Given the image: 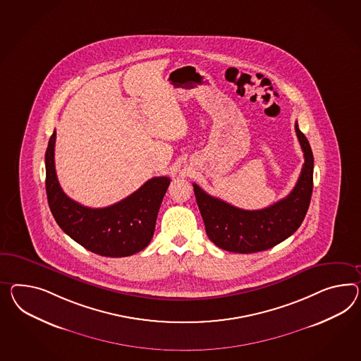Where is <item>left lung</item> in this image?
<instances>
[{"mask_svg": "<svg viewBox=\"0 0 361 361\" xmlns=\"http://www.w3.org/2000/svg\"><path fill=\"white\" fill-rule=\"evenodd\" d=\"M295 130L305 162L295 188L278 203L258 211H246L192 185L207 235L220 249L240 254L264 251L287 240L304 221L313 192L314 158L297 121Z\"/></svg>", "mask_w": 361, "mask_h": 361, "instance_id": "obj_1", "label": "left lung"}]
</instances>
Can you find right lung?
I'll return each instance as SVG.
<instances>
[{
  "label": "right lung",
  "mask_w": 361,
  "mask_h": 361,
  "mask_svg": "<svg viewBox=\"0 0 361 361\" xmlns=\"http://www.w3.org/2000/svg\"><path fill=\"white\" fill-rule=\"evenodd\" d=\"M56 130L46 152V191L57 225L85 249L102 257H130L153 237L158 211L170 178L149 179L137 191L106 208H89L64 194L55 170Z\"/></svg>",
  "instance_id": "1"
}]
</instances>
